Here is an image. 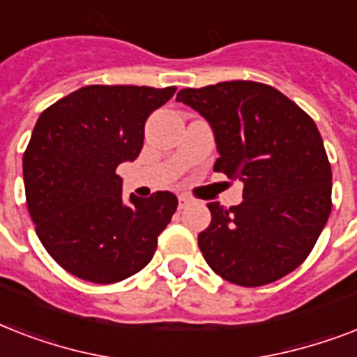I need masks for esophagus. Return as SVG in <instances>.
Wrapping results in <instances>:
<instances>
[{
    "mask_svg": "<svg viewBox=\"0 0 357 357\" xmlns=\"http://www.w3.org/2000/svg\"><path fill=\"white\" fill-rule=\"evenodd\" d=\"M179 207H181V209H183V207H187L190 204V198H187V196H183V195H179Z\"/></svg>",
    "mask_w": 357,
    "mask_h": 357,
    "instance_id": "esophagus-1",
    "label": "esophagus"
}]
</instances>
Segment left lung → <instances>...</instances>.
Masks as SVG:
<instances>
[{
    "instance_id": "8db88e82",
    "label": "left lung",
    "mask_w": 357,
    "mask_h": 357,
    "mask_svg": "<svg viewBox=\"0 0 357 357\" xmlns=\"http://www.w3.org/2000/svg\"><path fill=\"white\" fill-rule=\"evenodd\" d=\"M176 100L211 126L215 170L244 183L238 206L207 204L211 224L198 235L207 265L243 287L293 272L332 211V168L315 122L274 86L255 81L183 89Z\"/></svg>"
}]
</instances>
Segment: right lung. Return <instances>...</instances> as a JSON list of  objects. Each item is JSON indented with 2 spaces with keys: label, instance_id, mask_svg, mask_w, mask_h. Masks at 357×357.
I'll list each match as a JSON object with an SVG mask.
<instances>
[{
  "label": "right lung",
  "instance_id": "1",
  "mask_svg": "<svg viewBox=\"0 0 357 357\" xmlns=\"http://www.w3.org/2000/svg\"><path fill=\"white\" fill-rule=\"evenodd\" d=\"M176 86L91 85L38 116L24 153L25 200L47 254L70 274L114 283L142 271L178 198L122 196L116 167L135 161L144 123Z\"/></svg>",
  "mask_w": 357,
  "mask_h": 357
}]
</instances>
